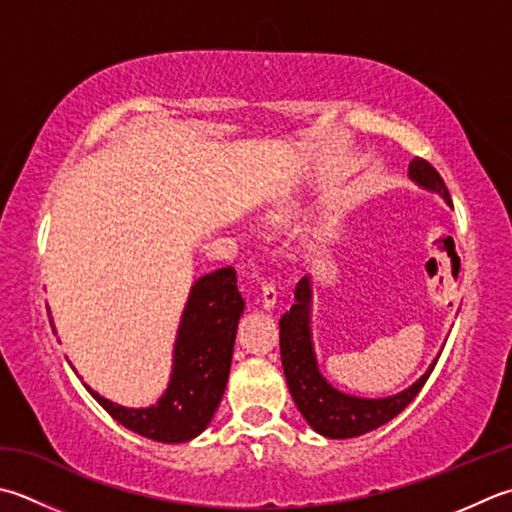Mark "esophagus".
Listing matches in <instances>:
<instances>
[{
    "label": "esophagus",
    "mask_w": 512,
    "mask_h": 512,
    "mask_svg": "<svg viewBox=\"0 0 512 512\" xmlns=\"http://www.w3.org/2000/svg\"><path fill=\"white\" fill-rule=\"evenodd\" d=\"M259 304H262V308L264 310H270L275 306V302H277V290H275V286L270 284V282H264L262 284V293H259V299H257Z\"/></svg>",
    "instance_id": "34e87169"
}]
</instances>
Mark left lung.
I'll use <instances>...</instances> for the list:
<instances>
[{
  "mask_svg": "<svg viewBox=\"0 0 512 512\" xmlns=\"http://www.w3.org/2000/svg\"><path fill=\"white\" fill-rule=\"evenodd\" d=\"M408 177L419 188L437 193L448 206H453L444 179L426 159L415 157L408 166ZM310 308H313V279L306 275L295 288V304L279 319V350H282L288 390L308 426L328 439H348L366 435L402 413L426 384L439 355L426 373L402 393L388 397L348 395L330 384L319 370L313 330H310Z\"/></svg>",
  "mask_w": 512,
  "mask_h": 512,
  "instance_id": "8db88e82",
  "label": "left lung"
}]
</instances>
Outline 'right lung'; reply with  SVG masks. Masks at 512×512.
Wrapping results in <instances>:
<instances>
[{"instance_id": "1", "label": "right lung", "mask_w": 512, "mask_h": 512, "mask_svg": "<svg viewBox=\"0 0 512 512\" xmlns=\"http://www.w3.org/2000/svg\"><path fill=\"white\" fill-rule=\"evenodd\" d=\"M242 313L235 270H213L190 286L175 337L173 370L153 406L128 408L84 386L110 417L133 433L164 444L190 442L204 433L222 402Z\"/></svg>"}]
</instances>
